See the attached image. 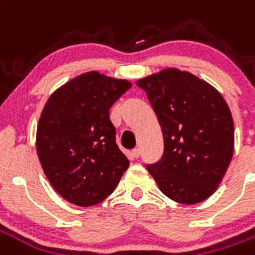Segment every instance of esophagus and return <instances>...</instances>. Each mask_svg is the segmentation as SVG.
Returning a JSON list of instances; mask_svg holds the SVG:
<instances>
[{"mask_svg":"<svg viewBox=\"0 0 255 255\" xmlns=\"http://www.w3.org/2000/svg\"><path fill=\"white\" fill-rule=\"evenodd\" d=\"M131 155H132L133 158H139V157H140V150H139V149H133L132 153H131Z\"/></svg>","mask_w":255,"mask_h":255,"instance_id":"34e87169","label":"esophagus"}]
</instances>
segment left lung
<instances>
[{
  "mask_svg": "<svg viewBox=\"0 0 255 255\" xmlns=\"http://www.w3.org/2000/svg\"><path fill=\"white\" fill-rule=\"evenodd\" d=\"M136 84L146 91L164 136V154L146 166L149 173L175 202L208 199L234 154V120L223 95L177 68H165Z\"/></svg>",
  "mask_w": 255,
  "mask_h": 255,
  "instance_id": "obj_1",
  "label": "left lung"
}]
</instances>
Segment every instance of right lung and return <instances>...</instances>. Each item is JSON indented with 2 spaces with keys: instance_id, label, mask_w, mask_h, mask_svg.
Returning a JSON list of instances; mask_svg holds the SVG:
<instances>
[{
  "instance_id": "1",
  "label": "right lung",
  "mask_w": 255,
  "mask_h": 255,
  "mask_svg": "<svg viewBox=\"0 0 255 255\" xmlns=\"http://www.w3.org/2000/svg\"><path fill=\"white\" fill-rule=\"evenodd\" d=\"M132 84L98 71L58 87L36 127V153L52 187L82 208L102 202L129 166L116 143L112 105Z\"/></svg>"
}]
</instances>
